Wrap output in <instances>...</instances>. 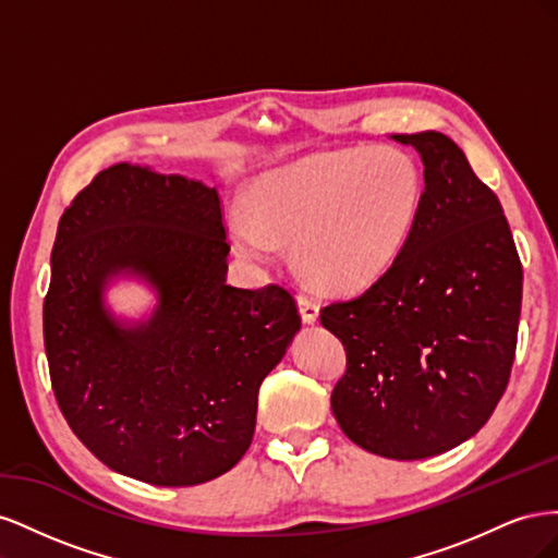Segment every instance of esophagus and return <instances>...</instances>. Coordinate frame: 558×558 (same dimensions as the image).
<instances>
[{
  "mask_svg": "<svg viewBox=\"0 0 558 558\" xmlns=\"http://www.w3.org/2000/svg\"><path fill=\"white\" fill-rule=\"evenodd\" d=\"M298 310H300V316L305 324H316L318 320V302L310 295H298Z\"/></svg>",
  "mask_w": 558,
  "mask_h": 558,
  "instance_id": "34e87169",
  "label": "esophagus"
}]
</instances>
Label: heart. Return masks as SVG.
Instances as JSON below:
<instances>
[{
    "instance_id": "1",
    "label": "heart",
    "mask_w": 558,
    "mask_h": 558,
    "mask_svg": "<svg viewBox=\"0 0 558 558\" xmlns=\"http://www.w3.org/2000/svg\"><path fill=\"white\" fill-rule=\"evenodd\" d=\"M424 202V174L398 146L320 150L248 189L230 214V240L248 260H272L293 242L298 265L330 291H361L408 246Z\"/></svg>"
}]
</instances>
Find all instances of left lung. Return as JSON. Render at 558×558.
Masks as SVG:
<instances>
[{"instance_id":"8db88e82","label":"left lung","mask_w":558,"mask_h":558,"mask_svg":"<svg viewBox=\"0 0 558 558\" xmlns=\"http://www.w3.org/2000/svg\"><path fill=\"white\" fill-rule=\"evenodd\" d=\"M424 162L408 246L353 300L320 312L347 351L330 396L351 442L416 461L470 440L494 414L517 349L521 263L508 218L447 134H393Z\"/></svg>"}]
</instances>
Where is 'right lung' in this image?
I'll return each instance as SVG.
<instances>
[{
    "mask_svg": "<svg viewBox=\"0 0 558 558\" xmlns=\"http://www.w3.org/2000/svg\"><path fill=\"white\" fill-rule=\"evenodd\" d=\"M216 189L118 162L60 218L44 300L50 381L99 461L156 486L221 477L256 430L258 388L300 330L279 286H228ZM148 284L157 305L118 317L106 289Z\"/></svg>",
    "mask_w": 558,
    "mask_h": 558,
    "instance_id": "right-lung-1",
    "label": "right lung"
}]
</instances>
